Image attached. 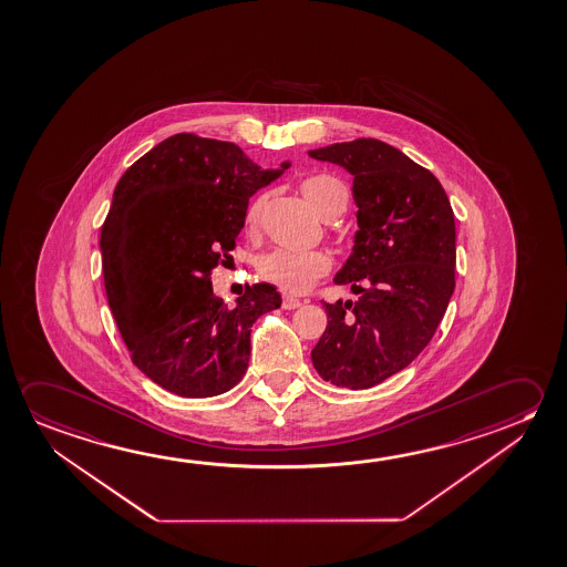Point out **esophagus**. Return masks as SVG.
<instances>
[{
  "instance_id": "34e87169",
  "label": "esophagus",
  "mask_w": 567,
  "mask_h": 567,
  "mask_svg": "<svg viewBox=\"0 0 567 567\" xmlns=\"http://www.w3.org/2000/svg\"><path fill=\"white\" fill-rule=\"evenodd\" d=\"M300 306H302V302H300V300H297V298H282V308H285V310H297V308H300Z\"/></svg>"
}]
</instances>
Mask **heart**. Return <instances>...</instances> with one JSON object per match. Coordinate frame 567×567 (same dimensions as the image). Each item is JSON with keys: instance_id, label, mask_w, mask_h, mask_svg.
Masks as SVG:
<instances>
[{"instance_id": "b5f03b06", "label": "heart", "mask_w": 567, "mask_h": 567, "mask_svg": "<svg viewBox=\"0 0 567 567\" xmlns=\"http://www.w3.org/2000/svg\"><path fill=\"white\" fill-rule=\"evenodd\" d=\"M300 192L306 202L315 208L316 214L323 219H330L341 214L348 204L346 186L331 178V176H308L300 184ZM262 198L249 204L245 221L247 226L257 224L261 214ZM259 275L262 279L287 292V295H302L315 287L316 280L322 279L331 270V257L323 251H290V249H275L262 255L259 259Z\"/></svg>"}]
</instances>
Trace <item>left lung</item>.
<instances>
[{
  "label": "left lung",
  "mask_w": 567,
  "mask_h": 567,
  "mask_svg": "<svg viewBox=\"0 0 567 567\" xmlns=\"http://www.w3.org/2000/svg\"><path fill=\"white\" fill-rule=\"evenodd\" d=\"M353 176L358 234L333 277L359 295L323 302L328 326L312 349L323 381L371 389L409 367L442 322L455 288V219L442 184L379 140L308 151Z\"/></svg>",
  "instance_id": "left-lung-1"
}]
</instances>
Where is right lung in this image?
Segmentation results:
<instances>
[{
    "mask_svg": "<svg viewBox=\"0 0 567 567\" xmlns=\"http://www.w3.org/2000/svg\"><path fill=\"white\" fill-rule=\"evenodd\" d=\"M288 166L261 168L236 143L178 133L115 186L100 236L105 295L133 363L166 391L208 399L245 375L251 326L282 300L252 285L227 308L209 275L236 249L249 198Z\"/></svg>",
    "mask_w": 567,
    "mask_h": 567,
    "instance_id": "obj_1",
    "label": "right lung"
}]
</instances>
